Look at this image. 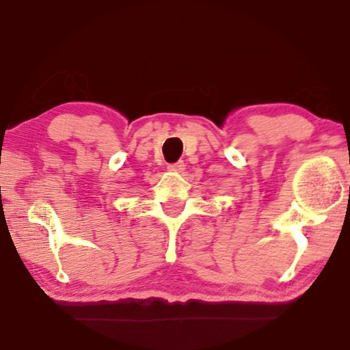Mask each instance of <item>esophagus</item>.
<instances>
[{
  "label": "esophagus",
  "instance_id": "obj_1",
  "mask_svg": "<svg viewBox=\"0 0 350 350\" xmlns=\"http://www.w3.org/2000/svg\"><path fill=\"white\" fill-rule=\"evenodd\" d=\"M184 166H186V164H184L183 161H178L174 164H170V166H167V170L172 172H180V171H184Z\"/></svg>",
  "mask_w": 350,
  "mask_h": 350
}]
</instances>
